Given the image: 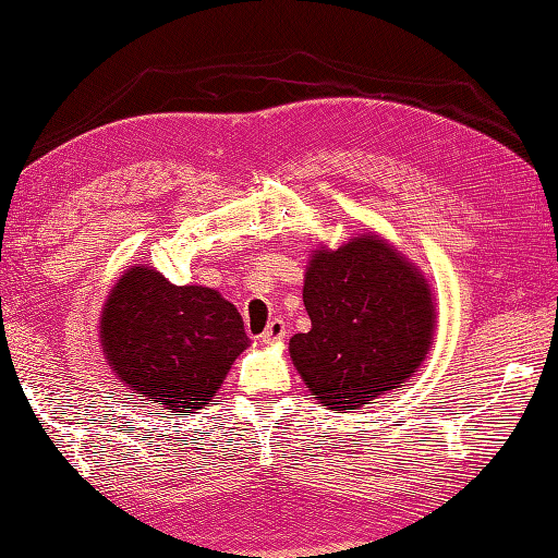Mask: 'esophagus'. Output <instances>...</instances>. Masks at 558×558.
I'll return each instance as SVG.
<instances>
[{
    "label": "esophagus",
    "instance_id": "34e87169",
    "mask_svg": "<svg viewBox=\"0 0 558 558\" xmlns=\"http://www.w3.org/2000/svg\"><path fill=\"white\" fill-rule=\"evenodd\" d=\"M287 337H289L287 323H283L281 317H275V320H271L267 325L265 332H263V342L265 344H277V342H283V339H287Z\"/></svg>",
    "mask_w": 558,
    "mask_h": 558
}]
</instances>
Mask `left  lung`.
<instances>
[{"label": "left lung", "mask_w": 558, "mask_h": 558, "mask_svg": "<svg viewBox=\"0 0 558 558\" xmlns=\"http://www.w3.org/2000/svg\"><path fill=\"white\" fill-rule=\"evenodd\" d=\"M303 303L313 327L291 337V359L332 412L368 404L404 383L434 335L428 283L375 235L315 253Z\"/></svg>", "instance_id": "1"}]
</instances>
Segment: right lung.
Returning <instances> with one entry per match:
<instances>
[{
	"mask_svg": "<svg viewBox=\"0 0 558 558\" xmlns=\"http://www.w3.org/2000/svg\"><path fill=\"white\" fill-rule=\"evenodd\" d=\"M100 342L128 388L192 414L211 402L250 339L235 305L214 289L175 287L149 267H134L110 293Z\"/></svg>",
	"mask_w": 558,
	"mask_h": 558,
	"instance_id": "add662e5",
	"label": "right lung"
}]
</instances>
